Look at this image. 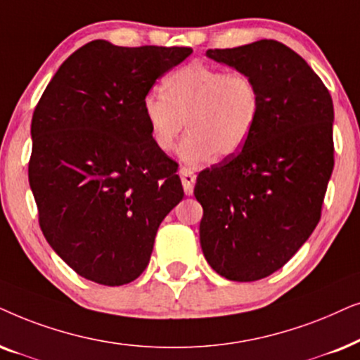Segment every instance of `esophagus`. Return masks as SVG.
I'll return each instance as SVG.
<instances>
[{"instance_id": "obj_1", "label": "esophagus", "mask_w": 360, "mask_h": 360, "mask_svg": "<svg viewBox=\"0 0 360 360\" xmlns=\"http://www.w3.org/2000/svg\"><path fill=\"white\" fill-rule=\"evenodd\" d=\"M179 176H181V183H183V188H184V194L186 195H193L194 184H195V174H194V172L188 169V167H181Z\"/></svg>"}]
</instances>
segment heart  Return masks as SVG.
Returning <instances> with one entry per match:
<instances>
[{
    "label": "heart",
    "instance_id": "heart-1",
    "mask_svg": "<svg viewBox=\"0 0 360 360\" xmlns=\"http://www.w3.org/2000/svg\"><path fill=\"white\" fill-rule=\"evenodd\" d=\"M162 92H148L141 102L151 140L158 150L171 151L188 127L177 156L191 167L207 165L215 155H237L260 118V90L243 72L193 62L167 75Z\"/></svg>",
    "mask_w": 360,
    "mask_h": 360
}]
</instances>
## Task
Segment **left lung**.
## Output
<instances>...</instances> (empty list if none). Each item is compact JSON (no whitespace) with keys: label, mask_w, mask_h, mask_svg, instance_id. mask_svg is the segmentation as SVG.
<instances>
[{"label":"left lung","mask_w":360,"mask_h":360,"mask_svg":"<svg viewBox=\"0 0 360 360\" xmlns=\"http://www.w3.org/2000/svg\"><path fill=\"white\" fill-rule=\"evenodd\" d=\"M207 57L250 75L262 108L242 151L198 176L200 247L220 276L257 281L280 270L319 222L334 167L333 98L308 62L278 41Z\"/></svg>","instance_id":"8db88e82"}]
</instances>
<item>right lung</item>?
<instances>
[{"label":"right lung","mask_w":360,"mask_h":360,"mask_svg":"<svg viewBox=\"0 0 360 360\" xmlns=\"http://www.w3.org/2000/svg\"><path fill=\"white\" fill-rule=\"evenodd\" d=\"M191 54L92 41L59 67L34 110L30 186L41 230L90 281L136 280L158 227L184 198L177 165L153 143L141 102Z\"/></svg>","instance_id":"obj_1"}]
</instances>
